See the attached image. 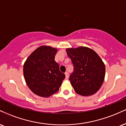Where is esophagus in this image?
Returning <instances> with one entry per match:
<instances>
[{"label":"esophagus","mask_w":126,"mask_h":126,"mask_svg":"<svg viewBox=\"0 0 126 126\" xmlns=\"http://www.w3.org/2000/svg\"><path fill=\"white\" fill-rule=\"evenodd\" d=\"M65 75H66V79H67L69 78V73L67 72H65Z\"/></svg>","instance_id":"obj_1"}]
</instances>
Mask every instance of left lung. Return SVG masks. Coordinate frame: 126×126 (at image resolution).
Segmentation results:
<instances>
[{
	"label": "left lung",
	"instance_id": "obj_1",
	"mask_svg": "<svg viewBox=\"0 0 126 126\" xmlns=\"http://www.w3.org/2000/svg\"><path fill=\"white\" fill-rule=\"evenodd\" d=\"M66 52L74 67L69 80L75 91L82 96L94 94L104 80V62L96 52L88 47L67 48Z\"/></svg>",
	"mask_w": 126,
	"mask_h": 126
}]
</instances>
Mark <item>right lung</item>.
I'll use <instances>...</instances> for the list:
<instances>
[{"label":"right lung","instance_id":"add662e5","mask_svg":"<svg viewBox=\"0 0 126 126\" xmlns=\"http://www.w3.org/2000/svg\"><path fill=\"white\" fill-rule=\"evenodd\" d=\"M57 49L43 46L37 48L24 64V76L32 92L42 97L56 93L65 78L54 60Z\"/></svg>","mask_w":126,"mask_h":126}]
</instances>
